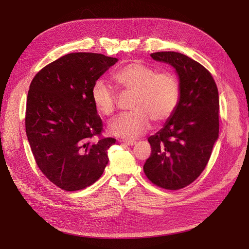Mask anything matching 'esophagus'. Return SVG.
<instances>
[{
    "label": "esophagus",
    "mask_w": 249,
    "mask_h": 249,
    "mask_svg": "<svg viewBox=\"0 0 249 249\" xmlns=\"http://www.w3.org/2000/svg\"><path fill=\"white\" fill-rule=\"evenodd\" d=\"M121 142L123 143V144L128 145V146H133V145L136 144L135 141H131V140H122Z\"/></svg>",
    "instance_id": "obj_1"
}]
</instances>
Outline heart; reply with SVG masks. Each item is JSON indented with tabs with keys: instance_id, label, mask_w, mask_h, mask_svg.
Listing matches in <instances>:
<instances>
[{
	"instance_id": "b5f03b06",
	"label": "heart",
	"mask_w": 249,
	"mask_h": 249,
	"mask_svg": "<svg viewBox=\"0 0 249 249\" xmlns=\"http://www.w3.org/2000/svg\"><path fill=\"white\" fill-rule=\"evenodd\" d=\"M113 80L122 93H133L129 106L132 111L118 115L108 125L113 136L134 140L147 131L150 120L156 124L166 121L178 105L180 87L171 72H159L148 65L133 62L117 71ZM90 97L99 114L110 116L114 113L117 94L108 83L97 81Z\"/></svg>"
}]
</instances>
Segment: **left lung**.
<instances>
[{"instance_id":"1","label":"left lung","mask_w":249,"mask_h":249,"mask_svg":"<svg viewBox=\"0 0 249 249\" xmlns=\"http://www.w3.org/2000/svg\"><path fill=\"white\" fill-rule=\"evenodd\" d=\"M178 76V107L158 133L150 136L151 155L143 169L154 185L179 190L197 178L219 137V95L214 78L202 64L174 51L151 53Z\"/></svg>"}]
</instances>
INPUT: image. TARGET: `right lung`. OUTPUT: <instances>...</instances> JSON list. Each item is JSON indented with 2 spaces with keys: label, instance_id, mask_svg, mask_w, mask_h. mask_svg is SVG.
<instances>
[{
  "label": "right lung",
  "instance_id": "right-lung-1",
  "mask_svg": "<svg viewBox=\"0 0 249 249\" xmlns=\"http://www.w3.org/2000/svg\"><path fill=\"white\" fill-rule=\"evenodd\" d=\"M118 61L75 52L49 63L32 80L26 106V134L38 167L64 191L83 190L103 175L114 138L91 140L103 123L90 90Z\"/></svg>",
  "mask_w": 249,
  "mask_h": 249
}]
</instances>
